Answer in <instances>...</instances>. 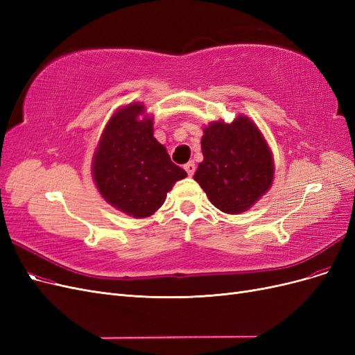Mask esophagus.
Instances as JSON below:
<instances>
[{
  "instance_id": "34e87169",
  "label": "esophagus",
  "mask_w": 355,
  "mask_h": 355,
  "mask_svg": "<svg viewBox=\"0 0 355 355\" xmlns=\"http://www.w3.org/2000/svg\"><path fill=\"white\" fill-rule=\"evenodd\" d=\"M185 170H187L188 176L194 175V173H196V163H194V161H189V163H187V164H185Z\"/></svg>"
}]
</instances>
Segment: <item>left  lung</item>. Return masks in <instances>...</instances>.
<instances>
[{
	"label": "left lung",
	"mask_w": 355,
	"mask_h": 355,
	"mask_svg": "<svg viewBox=\"0 0 355 355\" xmlns=\"http://www.w3.org/2000/svg\"><path fill=\"white\" fill-rule=\"evenodd\" d=\"M201 151L204 159L194 179L219 210L243 213L270 189L272 154L247 116L240 115L231 124L216 121L204 128Z\"/></svg>",
	"instance_id": "1"
}]
</instances>
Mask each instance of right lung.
I'll use <instances>...</instances> for the list:
<instances>
[{
	"instance_id": "1",
	"label": "right lung",
	"mask_w": 355,
	"mask_h": 355,
	"mask_svg": "<svg viewBox=\"0 0 355 355\" xmlns=\"http://www.w3.org/2000/svg\"><path fill=\"white\" fill-rule=\"evenodd\" d=\"M144 111L141 103L116 111L93 158V178L102 197L133 218L151 216L175 182L187 178L157 142L151 118L139 120Z\"/></svg>"
}]
</instances>
